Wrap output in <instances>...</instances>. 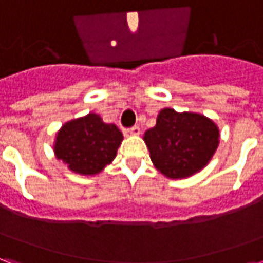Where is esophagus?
Masks as SVG:
<instances>
[{
    "instance_id": "obj_1",
    "label": "esophagus",
    "mask_w": 263,
    "mask_h": 263,
    "mask_svg": "<svg viewBox=\"0 0 263 263\" xmlns=\"http://www.w3.org/2000/svg\"><path fill=\"white\" fill-rule=\"evenodd\" d=\"M124 134H125L126 137H129V135H139L141 134V128L139 126H132V128H128V129H125L124 131Z\"/></svg>"
}]
</instances>
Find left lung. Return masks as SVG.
Returning a JSON list of instances; mask_svg holds the SVG:
<instances>
[{
  "mask_svg": "<svg viewBox=\"0 0 263 263\" xmlns=\"http://www.w3.org/2000/svg\"><path fill=\"white\" fill-rule=\"evenodd\" d=\"M143 141L158 171L171 179H183L209 163L220 142V131L204 115L163 108Z\"/></svg>",
  "mask_w": 263,
  "mask_h": 263,
  "instance_id": "8db88e82",
  "label": "left lung"
}]
</instances>
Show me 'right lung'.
I'll return each instance as SVG.
<instances>
[{
    "label": "right lung",
    "mask_w": 263,
    "mask_h": 263,
    "mask_svg": "<svg viewBox=\"0 0 263 263\" xmlns=\"http://www.w3.org/2000/svg\"><path fill=\"white\" fill-rule=\"evenodd\" d=\"M122 138L118 126L103 122L100 115L88 114L69 121L60 128L54 154L70 171L96 175L112 162Z\"/></svg>",
    "instance_id": "add662e5"
}]
</instances>
